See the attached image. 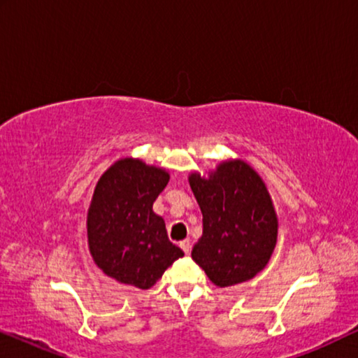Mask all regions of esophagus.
<instances>
[{
	"mask_svg": "<svg viewBox=\"0 0 358 358\" xmlns=\"http://www.w3.org/2000/svg\"><path fill=\"white\" fill-rule=\"evenodd\" d=\"M179 246L185 254H189L190 252V239H184V241H180Z\"/></svg>",
	"mask_w": 358,
	"mask_h": 358,
	"instance_id": "esophagus-1",
	"label": "esophagus"
}]
</instances>
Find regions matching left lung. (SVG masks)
Wrapping results in <instances>:
<instances>
[{
	"mask_svg": "<svg viewBox=\"0 0 358 358\" xmlns=\"http://www.w3.org/2000/svg\"><path fill=\"white\" fill-rule=\"evenodd\" d=\"M202 210L203 231L192 259L217 287H231L267 266L278 236V218L268 189L243 159H224L205 178L189 174Z\"/></svg>",
	"mask_w": 358,
	"mask_h": 358,
	"instance_id": "obj_1",
	"label": "left lung"
}]
</instances>
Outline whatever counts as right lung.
<instances>
[{"label":"right lung","instance_id":"1","mask_svg":"<svg viewBox=\"0 0 358 358\" xmlns=\"http://www.w3.org/2000/svg\"><path fill=\"white\" fill-rule=\"evenodd\" d=\"M168 182V171L138 158L115 161L97 180L87 210V246L106 275L148 290L184 256L169 241L163 217L153 212Z\"/></svg>","mask_w":358,"mask_h":358}]
</instances>
